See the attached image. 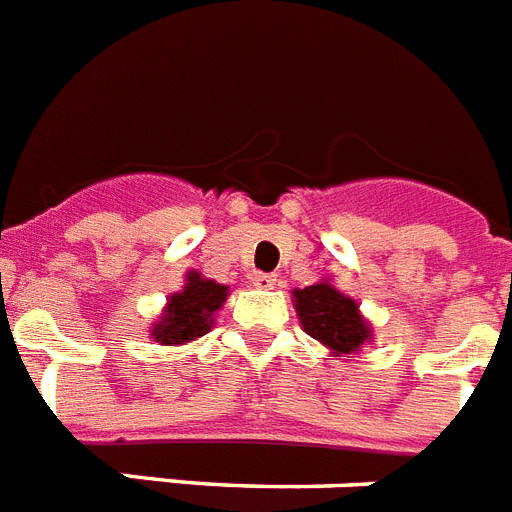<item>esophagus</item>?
<instances>
[{"mask_svg": "<svg viewBox=\"0 0 512 512\" xmlns=\"http://www.w3.org/2000/svg\"><path fill=\"white\" fill-rule=\"evenodd\" d=\"M276 281L278 278L273 276V273H255V276H252V283H255L257 289H273Z\"/></svg>", "mask_w": 512, "mask_h": 512, "instance_id": "obj_1", "label": "esophagus"}]
</instances>
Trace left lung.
<instances>
[{"label": "left lung", "mask_w": 512, "mask_h": 512, "mask_svg": "<svg viewBox=\"0 0 512 512\" xmlns=\"http://www.w3.org/2000/svg\"><path fill=\"white\" fill-rule=\"evenodd\" d=\"M296 312L307 336L325 343L336 354H354L369 341V325L359 315V304L330 283L296 289Z\"/></svg>", "instance_id": "8db88e82"}]
</instances>
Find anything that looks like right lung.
Returning <instances> with one entry per match:
<instances>
[{"label":"right lung","instance_id":"right-lung-1","mask_svg":"<svg viewBox=\"0 0 512 512\" xmlns=\"http://www.w3.org/2000/svg\"><path fill=\"white\" fill-rule=\"evenodd\" d=\"M226 294H229L226 286L208 281L192 270L184 291L169 299V307L163 312L161 322H156V328H153V338L161 341L163 346H171V343H187L205 336L213 325V315L226 302Z\"/></svg>","mask_w":512,"mask_h":512}]
</instances>
